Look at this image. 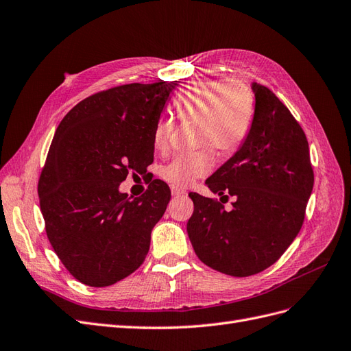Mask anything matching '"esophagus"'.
Wrapping results in <instances>:
<instances>
[{
    "mask_svg": "<svg viewBox=\"0 0 351 351\" xmlns=\"http://www.w3.org/2000/svg\"><path fill=\"white\" fill-rule=\"evenodd\" d=\"M171 195L177 197V196H181V195H186V191L178 189V187H176V186H171Z\"/></svg>",
    "mask_w": 351,
    "mask_h": 351,
    "instance_id": "obj_1",
    "label": "esophagus"
}]
</instances>
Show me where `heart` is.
I'll return each mask as SVG.
<instances>
[{"instance_id": "b5f03b06", "label": "heart", "mask_w": 351, "mask_h": 351, "mask_svg": "<svg viewBox=\"0 0 351 351\" xmlns=\"http://www.w3.org/2000/svg\"><path fill=\"white\" fill-rule=\"evenodd\" d=\"M173 108L180 120H199V145L204 147L195 154H181L162 167L161 177L176 187H187L208 176L215 165L212 147L225 154L237 151L248 138L254 122L252 91L238 80L193 81L177 94ZM171 135V120L160 119L152 132L154 148L165 151Z\"/></svg>"}]
</instances>
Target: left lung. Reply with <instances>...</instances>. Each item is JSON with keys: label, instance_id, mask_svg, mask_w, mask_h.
<instances>
[{"label": "left lung", "instance_id": "8db88e82", "mask_svg": "<svg viewBox=\"0 0 351 351\" xmlns=\"http://www.w3.org/2000/svg\"><path fill=\"white\" fill-rule=\"evenodd\" d=\"M252 90L256 110L248 138L206 180L216 195L235 197L232 210L189 193L195 210L187 234L196 256L234 277L257 274L282 257L304 223L313 187L304 129L273 91L256 82Z\"/></svg>", "mask_w": 351, "mask_h": 351}]
</instances>
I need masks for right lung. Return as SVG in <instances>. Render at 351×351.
I'll use <instances>...</instances> for the list:
<instances>
[{"instance_id":"right-lung-1","label":"right lung","mask_w":351,"mask_h":351,"mask_svg":"<svg viewBox=\"0 0 351 351\" xmlns=\"http://www.w3.org/2000/svg\"><path fill=\"white\" fill-rule=\"evenodd\" d=\"M176 84L134 82L95 93L55 132L38 184L40 210L56 256L84 285L112 286L147 257L170 187L154 180L130 199L119 186L152 164V132Z\"/></svg>"}]
</instances>
